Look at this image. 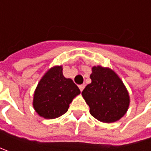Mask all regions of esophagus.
Segmentation results:
<instances>
[{
    "label": "esophagus",
    "instance_id": "1",
    "mask_svg": "<svg viewBox=\"0 0 151 151\" xmlns=\"http://www.w3.org/2000/svg\"><path fill=\"white\" fill-rule=\"evenodd\" d=\"M79 88H80V90H81V91H82L84 90V88H85V85H84V84L80 85V86H79Z\"/></svg>",
    "mask_w": 151,
    "mask_h": 151
}]
</instances>
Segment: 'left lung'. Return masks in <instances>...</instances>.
<instances>
[{
	"label": "left lung",
	"mask_w": 151,
	"mask_h": 151,
	"mask_svg": "<svg viewBox=\"0 0 151 151\" xmlns=\"http://www.w3.org/2000/svg\"><path fill=\"white\" fill-rule=\"evenodd\" d=\"M91 83L82 91L90 107V113L103 123L118 121L124 115L129 105V96L123 81L108 68L94 66Z\"/></svg>",
	"instance_id": "obj_1"
}]
</instances>
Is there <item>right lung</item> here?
Here are the masks:
<instances>
[{"label": "right lung", "instance_id": "right-lung-1", "mask_svg": "<svg viewBox=\"0 0 151 151\" xmlns=\"http://www.w3.org/2000/svg\"><path fill=\"white\" fill-rule=\"evenodd\" d=\"M62 70V66L51 68L34 92L33 107L44 119H55L66 113L73 98L81 93L72 80L63 76Z\"/></svg>", "mask_w": 151, "mask_h": 151}]
</instances>
